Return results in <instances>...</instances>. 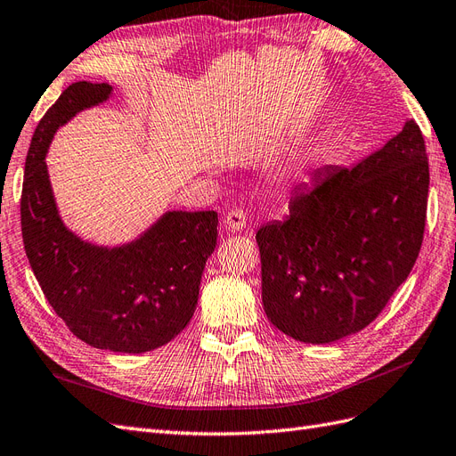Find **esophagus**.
<instances>
[{
    "mask_svg": "<svg viewBox=\"0 0 456 456\" xmlns=\"http://www.w3.org/2000/svg\"><path fill=\"white\" fill-rule=\"evenodd\" d=\"M248 224V215H245L243 208H232V211L226 213L224 216V228L232 232H240Z\"/></svg>",
    "mask_w": 456,
    "mask_h": 456,
    "instance_id": "esophagus-1",
    "label": "esophagus"
}]
</instances>
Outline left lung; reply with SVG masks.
<instances>
[{
	"label": "left lung",
	"instance_id": "1",
	"mask_svg": "<svg viewBox=\"0 0 456 456\" xmlns=\"http://www.w3.org/2000/svg\"><path fill=\"white\" fill-rule=\"evenodd\" d=\"M429 167L414 120L353 168L326 167L258 228L263 305L303 343H331L384 311L422 248Z\"/></svg>",
	"mask_w": 456,
	"mask_h": 456
}]
</instances>
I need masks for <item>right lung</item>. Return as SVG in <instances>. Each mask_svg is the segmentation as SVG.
<instances>
[{
	"instance_id": "add662e5",
	"label": "right lung",
	"mask_w": 456,
	"mask_h": 456,
	"mask_svg": "<svg viewBox=\"0 0 456 456\" xmlns=\"http://www.w3.org/2000/svg\"><path fill=\"white\" fill-rule=\"evenodd\" d=\"M109 84L75 82L36 126L24 163L20 228L32 273L69 330L84 343L115 353L165 346L188 326L207 258L216 248L215 211H168L120 248H100L61 220L45 153L59 126L103 103Z\"/></svg>"
}]
</instances>
